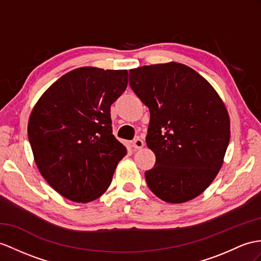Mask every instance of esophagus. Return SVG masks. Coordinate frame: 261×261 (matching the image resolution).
I'll return each instance as SVG.
<instances>
[{"mask_svg":"<svg viewBox=\"0 0 261 261\" xmlns=\"http://www.w3.org/2000/svg\"><path fill=\"white\" fill-rule=\"evenodd\" d=\"M132 146L135 149H141V148H143V146H144V141H143V139L139 138V137H137V138L134 139V141L132 142Z\"/></svg>","mask_w":261,"mask_h":261,"instance_id":"1","label":"esophagus"}]
</instances>
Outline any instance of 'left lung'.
<instances>
[{"label": "left lung", "mask_w": 261, "mask_h": 261, "mask_svg": "<svg viewBox=\"0 0 261 261\" xmlns=\"http://www.w3.org/2000/svg\"><path fill=\"white\" fill-rule=\"evenodd\" d=\"M129 85L150 113L146 144L156 163L145 171L149 189L171 204L195 198L218 174L229 144V116L219 95L175 62L130 69Z\"/></svg>", "instance_id": "1"}]
</instances>
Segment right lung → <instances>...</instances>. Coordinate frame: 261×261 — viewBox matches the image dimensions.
I'll use <instances>...</instances> for the list:
<instances>
[{"mask_svg": "<svg viewBox=\"0 0 261 261\" xmlns=\"http://www.w3.org/2000/svg\"><path fill=\"white\" fill-rule=\"evenodd\" d=\"M127 82V71L76 68L57 80L32 111L28 135L37 168L65 198H98L127 154L113 135L111 118V106Z\"/></svg>", "mask_w": 261, "mask_h": 261, "instance_id": "1", "label": "right lung"}]
</instances>
